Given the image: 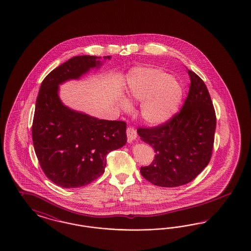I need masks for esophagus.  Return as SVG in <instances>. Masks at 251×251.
Masks as SVG:
<instances>
[{"mask_svg":"<svg viewBox=\"0 0 251 251\" xmlns=\"http://www.w3.org/2000/svg\"><path fill=\"white\" fill-rule=\"evenodd\" d=\"M127 137H128V142L129 143H131L132 141L135 140L136 139V137H137V132H136V130H134L133 128H128L127 129Z\"/></svg>","mask_w":251,"mask_h":251,"instance_id":"obj_1","label":"esophagus"}]
</instances>
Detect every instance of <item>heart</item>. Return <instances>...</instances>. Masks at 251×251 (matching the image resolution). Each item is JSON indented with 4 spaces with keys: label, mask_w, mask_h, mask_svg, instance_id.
Wrapping results in <instances>:
<instances>
[{
    "label": "heart",
    "mask_w": 251,
    "mask_h": 251,
    "mask_svg": "<svg viewBox=\"0 0 251 251\" xmlns=\"http://www.w3.org/2000/svg\"><path fill=\"white\" fill-rule=\"evenodd\" d=\"M126 96L130 101H143L142 119L159 126L176 116L184 97V89L179 81L161 68L135 67L128 74ZM128 100H120L122 110L130 109Z\"/></svg>",
    "instance_id": "heart-1"
}]
</instances>
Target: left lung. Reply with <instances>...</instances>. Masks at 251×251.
<instances>
[{"mask_svg":"<svg viewBox=\"0 0 251 251\" xmlns=\"http://www.w3.org/2000/svg\"><path fill=\"white\" fill-rule=\"evenodd\" d=\"M191 85L180 112L155 128H138L141 140L154 149L151 165L141 175L153 185L174 188L193 180L210 161L216 114L204 82L188 70Z\"/></svg>","mask_w":251,"mask_h":251,"instance_id":"1","label":"left lung"}]
</instances>
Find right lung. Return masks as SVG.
<instances>
[{
	"instance_id": "right-lung-1",
	"label": "right lung",
	"mask_w": 251,
	"mask_h": 251,
	"mask_svg": "<svg viewBox=\"0 0 251 251\" xmlns=\"http://www.w3.org/2000/svg\"><path fill=\"white\" fill-rule=\"evenodd\" d=\"M100 59L84 55L62 63L42 82L36 100L31 129L35 154L46 176L65 189L83 187L98 178L106 166V155L127 143L124 121L99 120L60 100V85L99 69Z\"/></svg>"
}]
</instances>
